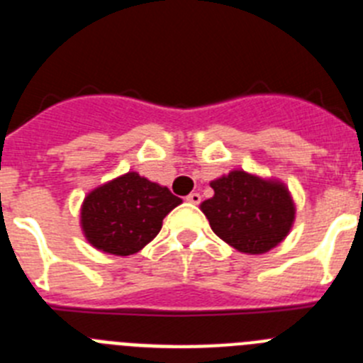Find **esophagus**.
I'll list each match as a JSON object with an SVG mask.
<instances>
[{"label":"esophagus","instance_id":"1","mask_svg":"<svg viewBox=\"0 0 363 363\" xmlns=\"http://www.w3.org/2000/svg\"><path fill=\"white\" fill-rule=\"evenodd\" d=\"M187 201H189V203L198 205L201 201V196H200V194H198V192H191V194H189V196H187Z\"/></svg>","mask_w":363,"mask_h":363}]
</instances>
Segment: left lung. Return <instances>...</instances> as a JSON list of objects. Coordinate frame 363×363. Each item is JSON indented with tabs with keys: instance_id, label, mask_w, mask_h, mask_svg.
Wrapping results in <instances>:
<instances>
[{
	"instance_id": "left-lung-1",
	"label": "left lung",
	"mask_w": 363,
	"mask_h": 363,
	"mask_svg": "<svg viewBox=\"0 0 363 363\" xmlns=\"http://www.w3.org/2000/svg\"><path fill=\"white\" fill-rule=\"evenodd\" d=\"M214 196L200 203L211 229L243 255H265L291 233L296 205L277 178L234 169L211 182Z\"/></svg>"
}]
</instances>
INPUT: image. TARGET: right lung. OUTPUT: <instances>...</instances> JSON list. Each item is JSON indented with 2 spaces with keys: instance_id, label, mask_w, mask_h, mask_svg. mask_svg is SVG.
<instances>
[{
  "instance_id": "right-lung-1",
  "label": "right lung",
  "mask_w": 363,
  "mask_h": 363,
  "mask_svg": "<svg viewBox=\"0 0 363 363\" xmlns=\"http://www.w3.org/2000/svg\"><path fill=\"white\" fill-rule=\"evenodd\" d=\"M179 203L167 187L129 171L86 192L79 225L98 251L130 256L158 236L163 218Z\"/></svg>"
}]
</instances>
